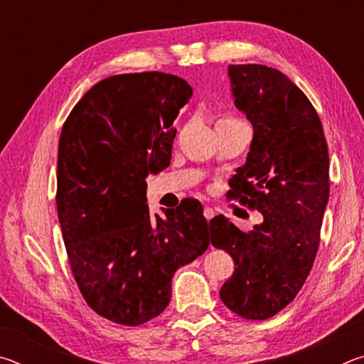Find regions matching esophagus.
<instances>
[{
	"label": "esophagus",
	"instance_id": "obj_1",
	"mask_svg": "<svg viewBox=\"0 0 364 364\" xmlns=\"http://www.w3.org/2000/svg\"><path fill=\"white\" fill-rule=\"evenodd\" d=\"M213 215H215V210H213L212 207H205V208H204V217H205L208 221H210V220L213 218Z\"/></svg>",
	"mask_w": 364,
	"mask_h": 364
}]
</instances>
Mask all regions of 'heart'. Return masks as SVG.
Masks as SVG:
<instances>
[{
  "label": "heart",
  "instance_id": "heart-1",
  "mask_svg": "<svg viewBox=\"0 0 364 364\" xmlns=\"http://www.w3.org/2000/svg\"><path fill=\"white\" fill-rule=\"evenodd\" d=\"M221 120H236V119H231V117H226V119H221Z\"/></svg>",
  "mask_w": 364,
  "mask_h": 364
}]
</instances>
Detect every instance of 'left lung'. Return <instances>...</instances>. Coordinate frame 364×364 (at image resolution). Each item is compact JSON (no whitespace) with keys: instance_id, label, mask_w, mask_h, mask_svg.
Instances as JSON below:
<instances>
[{"instance_id":"1","label":"left lung","mask_w":364,"mask_h":364,"mask_svg":"<svg viewBox=\"0 0 364 364\" xmlns=\"http://www.w3.org/2000/svg\"><path fill=\"white\" fill-rule=\"evenodd\" d=\"M236 106L254 125L244 167L228 199L263 215L242 231L225 217L208 223L213 247L231 254L236 269L220 291L245 319H268L287 306L310 274L329 199V154L321 120L297 85L260 64L230 65Z\"/></svg>"}]
</instances>
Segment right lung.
Segmentation results:
<instances>
[{"mask_svg":"<svg viewBox=\"0 0 364 364\" xmlns=\"http://www.w3.org/2000/svg\"><path fill=\"white\" fill-rule=\"evenodd\" d=\"M193 88L171 73H122L96 83L64 122L58 217L70 269L91 310L122 326L159 316L175 271L204 254V208H147L146 178L168 167L173 120Z\"/></svg>","mask_w":364,"mask_h":364,"instance_id":"right-lung-1","label":"right lung"}]
</instances>
